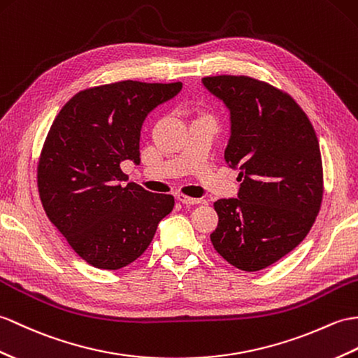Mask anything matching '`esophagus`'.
I'll use <instances>...</instances> for the list:
<instances>
[{
    "mask_svg": "<svg viewBox=\"0 0 358 358\" xmlns=\"http://www.w3.org/2000/svg\"><path fill=\"white\" fill-rule=\"evenodd\" d=\"M177 199L182 204H192L194 206V204L201 203V199H199V198H192V196H187L185 194H177Z\"/></svg>",
    "mask_w": 358,
    "mask_h": 358,
    "instance_id": "1",
    "label": "esophagus"
}]
</instances>
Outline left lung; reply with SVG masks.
I'll return each instance as SVG.
<instances>
[{"instance_id": "1", "label": "left lung", "mask_w": 358, "mask_h": 358, "mask_svg": "<svg viewBox=\"0 0 358 358\" xmlns=\"http://www.w3.org/2000/svg\"><path fill=\"white\" fill-rule=\"evenodd\" d=\"M230 113L224 160L239 171L238 198L215 201L210 241L244 271L279 261L302 243L320 210L323 169L313 124L284 91L248 76L203 78Z\"/></svg>"}]
</instances>
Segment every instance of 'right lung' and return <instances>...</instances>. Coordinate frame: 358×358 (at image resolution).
I'll list each match as a JSON object with an SVG mask.
<instances>
[{"mask_svg":"<svg viewBox=\"0 0 358 358\" xmlns=\"http://www.w3.org/2000/svg\"><path fill=\"white\" fill-rule=\"evenodd\" d=\"M182 88L122 80L84 90L66 102L48 131L38 189L48 220L82 259L119 270L151 244L173 196L124 181L120 163L140 164V131L154 108Z\"/></svg>","mask_w":358,"mask_h":358,"instance_id":"obj_1","label":"right lung"}]
</instances>
